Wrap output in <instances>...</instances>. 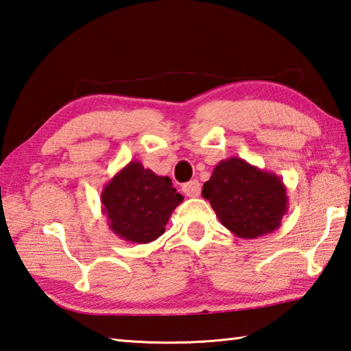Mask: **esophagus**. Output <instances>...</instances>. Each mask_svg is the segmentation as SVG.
<instances>
[{
	"label": "esophagus",
	"instance_id": "1",
	"mask_svg": "<svg viewBox=\"0 0 351 351\" xmlns=\"http://www.w3.org/2000/svg\"><path fill=\"white\" fill-rule=\"evenodd\" d=\"M182 192L186 193V196H189V197L199 196V193H201V184H199V181L195 180V181H190L187 184H184Z\"/></svg>",
	"mask_w": 351,
	"mask_h": 351
}]
</instances>
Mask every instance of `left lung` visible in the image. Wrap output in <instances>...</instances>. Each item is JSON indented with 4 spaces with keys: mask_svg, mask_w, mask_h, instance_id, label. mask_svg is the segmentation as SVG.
Returning <instances> with one entry per match:
<instances>
[{
    "mask_svg": "<svg viewBox=\"0 0 351 351\" xmlns=\"http://www.w3.org/2000/svg\"><path fill=\"white\" fill-rule=\"evenodd\" d=\"M202 197L210 202L227 230L242 239L275 232L289 208L281 178L248 164L245 159H222L204 182Z\"/></svg>",
    "mask_w": 351,
    "mask_h": 351,
    "instance_id": "1",
    "label": "left lung"
}]
</instances>
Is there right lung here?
Segmentation results:
<instances>
[{"label": "right lung", "mask_w": 351, "mask_h": 351, "mask_svg": "<svg viewBox=\"0 0 351 351\" xmlns=\"http://www.w3.org/2000/svg\"><path fill=\"white\" fill-rule=\"evenodd\" d=\"M182 199L169 176H158L139 161H130L104 186L101 210L118 238L149 244L165 232L170 215Z\"/></svg>", "instance_id": "right-lung-1"}]
</instances>
